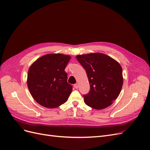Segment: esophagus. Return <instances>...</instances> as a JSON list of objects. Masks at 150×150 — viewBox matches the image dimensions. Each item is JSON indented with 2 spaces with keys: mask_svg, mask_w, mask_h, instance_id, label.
Instances as JSON below:
<instances>
[{
  "mask_svg": "<svg viewBox=\"0 0 150 150\" xmlns=\"http://www.w3.org/2000/svg\"><path fill=\"white\" fill-rule=\"evenodd\" d=\"M74 87L76 88V89H78V83H76L74 84Z\"/></svg>",
  "mask_w": 150,
  "mask_h": 150,
  "instance_id": "1",
  "label": "esophagus"
}]
</instances>
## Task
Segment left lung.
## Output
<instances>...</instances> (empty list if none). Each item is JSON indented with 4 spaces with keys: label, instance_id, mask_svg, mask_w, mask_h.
<instances>
[{
    "label": "left lung",
    "instance_id": "left-lung-1",
    "mask_svg": "<svg viewBox=\"0 0 150 150\" xmlns=\"http://www.w3.org/2000/svg\"><path fill=\"white\" fill-rule=\"evenodd\" d=\"M86 71L90 84L89 92L84 94L88 106L96 110L110 106L118 97L123 78L118 62L102 53H92L76 56Z\"/></svg>",
    "mask_w": 150,
    "mask_h": 150
}]
</instances>
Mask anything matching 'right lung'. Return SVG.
<instances>
[{"label":"right lung","instance_id":"obj_1","mask_svg":"<svg viewBox=\"0 0 150 150\" xmlns=\"http://www.w3.org/2000/svg\"><path fill=\"white\" fill-rule=\"evenodd\" d=\"M71 59L61 54H50L39 58L30 67L28 86L36 102L54 108L67 101L72 86L67 83L64 69Z\"/></svg>","mask_w":150,"mask_h":150}]
</instances>
